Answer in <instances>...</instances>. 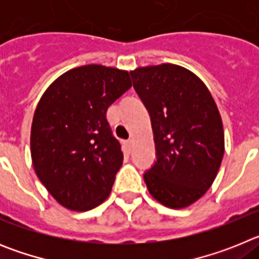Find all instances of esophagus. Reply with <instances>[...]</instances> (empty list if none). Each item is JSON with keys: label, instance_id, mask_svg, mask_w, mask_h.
Masks as SVG:
<instances>
[{"label": "esophagus", "instance_id": "1", "mask_svg": "<svg viewBox=\"0 0 259 259\" xmlns=\"http://www.w3.org/2000/svg\"><path fill=\"white\" fill-rule=\"evenodd\" d=\"M132 144H134V141H132L131 139H130V140H127V141H125V146H127V149H128V150H131V148H132Z\"/></svg>", "mask_w": 259, "mask_h": 259}]
</instances>
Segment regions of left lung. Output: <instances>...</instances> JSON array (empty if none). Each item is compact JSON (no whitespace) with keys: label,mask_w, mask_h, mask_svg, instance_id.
<instances>
[{"label":"left lung","mask_w":259,"mask_h":259,"mask_svg":"<svg viewBox=\"0 0 259 259\" xmlns=\"http://www.w3.org/2000/svg\"><path fill=\"white\" fill-rule=\"evenodd\" d=\"M131 76L154 135L157 161L144 174L146 187L164 206H189L211 187L224 154L214 98L200 77L182 66L139 67Z\"/></svg>","instance_id":"left-lung-1"}]
</instances>
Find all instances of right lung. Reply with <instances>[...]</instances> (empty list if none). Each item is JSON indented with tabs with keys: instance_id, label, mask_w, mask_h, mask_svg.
I'll return each instance as SVG.
<instances>
[{
	"instance_id": "1",
	"label": "right lung",
	"mask_w": 259,
	"mask_h": 259,
	"mask_svg": "<svg viewBox=\"0 0 259 259\" xmlns=\"http://www.w3.org/2000/svg\"><path fill=\"white\" fill-rule=\"evenodd\" d=\"M131 87L127 71L87 65L61 75L38 101L32 163L62 206L87 211L109 197L123 153L106 111Z\"/></svg>"
}]
</instances>
